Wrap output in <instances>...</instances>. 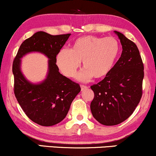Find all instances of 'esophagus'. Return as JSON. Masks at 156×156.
<instances>
[{"label":"esophagus","instance_id":"1","mask_svg":"<svg viewBox=\"0 0 156 156\" xmlns=\"http://www.w3.org/2000/svg\"><path fill=\"white\" fill-rule=\"evenodd\" d=\"M87 89V86H83V85L80 86V89H81V91L85 90V89Z\"/></svg>","mask_w":156,"mask_h":156}]
</instances>
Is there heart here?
Masks as SVG:
<instances>
[{"instance_id": "1", "label": "heart", "mask_w": 156, "mask_h": 156, "mask_svg": "<svg viewBox=\"0 0 156 156\" xmlns=\"http://www.w3.org/2000/svg\"><path fill=\"white\" fill-rule=\"evenodd\" d=\"M120 53V45L114 37L85 36L76 39L70 51L62 49L56 56V65L65 76H74L80 62L84 68L76 78L87 82L94 77L101 79L112 70Z\"/></svg>"}]
</instances>
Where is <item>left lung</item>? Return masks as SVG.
<instances>
[{"label": "left lung", "mask_w": 156, "mask_h": 156, "mask_svg": "<svg viewBox=\"0 0 156 156\" xmlns=\"http://www.w3.org/2000/svg\"><path fill=\"white\" fill-rule=\"evenodd\" d=\"M122 47L121 57L105 78L91 87L94 98L90 105L94 119L112 126L133 114L142 95L144 65L137 46L124 34L114 31Z\"/></svg>", "instance_id": "8db88e82"}]
</instances>
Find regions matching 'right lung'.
<instances>
[{"label": "right lung", "instance_id": "obj_1", "mask_svg": "<svg viewBox=\"0 0 156 156\" xmlns=\"http://www.w3.org/2000/svg\"><path fill=\"white\" fill-rule=\"evenodd\" d=\"M71 34L53 36L44 31L34 34L21 44L13 62L15 94L28 117L42 126H53L67 116L80 87L58 72L56 55ZM31 52H39L48 58L46 78L32 83L21 70V58Z\"/></svg>", "mask_w": 156, "mask_h": 156}]
</instances>
